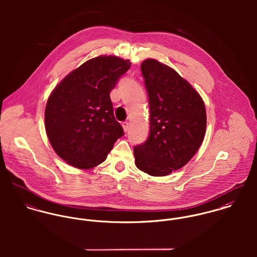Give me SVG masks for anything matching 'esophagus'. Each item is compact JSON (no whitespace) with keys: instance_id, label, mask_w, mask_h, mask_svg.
<instances>
[{"instance_id":"esophagus-1","label":"esophagus","mask_w":257,"mask_h":257,"mask_svg":"<svg viewBox=\"0 0 257 257\" xmlns=\"http://www.w3.org/2000/svg\"><path fill=\"white\" fill-rule=\"evenodd\" d=\"M121 125H122V128H123L124 133H126V132L128 131V126H130L128 121H122V122H121Z\"/></svg>"}]
</instances>
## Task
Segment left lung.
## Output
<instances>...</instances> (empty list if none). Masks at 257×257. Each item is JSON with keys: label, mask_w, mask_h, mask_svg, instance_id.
<instances>
[{"label": "left lung", "mask_w": 257, "mask_h": 257, "mask_svg": "<svg viewBox=\"0 0 257 257\" xmlns=\"http://www.w3.org/2000/svg\"><path fill=\"white\" fill-rule=\"evenodd\" d=\"M149 103L150 132L134 148L137 167L165 176L183 167L201 147L207 114L199 93L171 67L155 59L142 63Z\"/></svg>", "instance_id": "obj_1"}]
</instances>
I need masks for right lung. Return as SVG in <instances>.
<instances>
[{"mask_svg": "<svg viewBox=\"0 0 257 257\" xmlns=\"http://www.w3.org/2000/svg\"><path fill=\"white\" fill-rule=\"evenodd\" d=\"M117 56L92 58L68 74L50 94L45 131L59 157L79 169L104 162L123 130L113 115L110 92L130 67Z\"/></svg>", "mask_w": 257, "mask_h": 257, "instance_id": "right-lung-1", "label": "right lung"}]
</instances>
